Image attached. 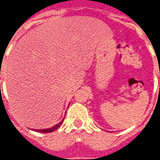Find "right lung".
Here are the masks:
<instances>
[{"label": "right lung", "instance_id": "obj_1", "mask_svg": "<svg viewBox=\"0 0 160 160\" xmlns=\"http://www.w3.org/2000/svg\"><path fill=\"white\" fill-rule=\"evenodd\" d=\"M64 119H65V118H64ZM64 119H63L60 122H59L58 124H56L55 125H54V126L51 127V128H49V129H33V130H35V131H36V132H40V133H51V132H53V131H55V129H58V128H59L60 125H61V124H62L63 121H64Z\"/></svg>", "mask_w": 160, "mask_h": 160}]
</instances>
